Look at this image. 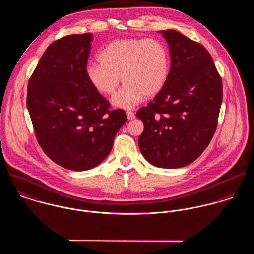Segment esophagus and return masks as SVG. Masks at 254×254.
Wrapping results in <instances>:
<instances>
[{
	"label": "esophagus",
	"mask_w": 254,
	"mask_h": 254,
	"mask_svg": "<svg viewBox=\"0 0 254 254\" xmlns=\"http://www.w3.org/2000/svg\"><path fill=\"white\" fill-rule=\"evenodd\" d=\"M126 115H127L128 120H132V119L135 118V113H134L133 111H131V110H128V111L126 112Z\"/></svg>",
	"instance_id": "1"
}]
</instances>
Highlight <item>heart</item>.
<instances>
[{"label": "heart", "instance_id": "b5f03b06", "mask_svg": "<svg viewBox=\"0 0 254 254\" xmlns=\"http://www.w3.org/2000/svg\"><path fill=\"white\" fill-rule=\"evenodd\" d=\"M100 64H91L86 76L100 94L112 95L120 83V91L111 99L118 109H133L145 96L153 97L165 86L170 72V55L166 46L154 38H124L109 43L99 54Z\"/></svg>", "mask_w": 254, "mask_h": 254}]
</instances>
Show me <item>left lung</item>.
<instances>
[{
  "mask_svg": "<svg viewBox=\"0 0 254 254\" xmlns=\"http://www.w3.org/2000/svg\"><path fill=\"white\" fill-rule=\"evenodd\" d=\"M169 46L171 67L163 89L137 112L144 122L139 147L160 168L193 162L209 145L222 104V80L210 54L175 30L159 31Z\"/></svg>",
  "mask_w": 254,
  "mask_h": 254,
  "instance_id": "8db88e82",
  "label": "left lung"
}]
</instances>
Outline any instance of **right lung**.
Wrapping results in <instances>:
<instances>
[{"mask_svg":"<svg viewBox=\"0 0 254 254\" xmlns=\"http://www.w3.org/2000/svg\"><path fill=\"white\" fill-rule=\"evenodd\" d=\"M93 36L76 34L53 42L28 82L27 109L37 141L60 166L85 171L110 152L127 116L89 83L87 62Z\"/></svg>","mask_w":254,"mask_h":254,"instance_id":"right-lung-1","label":"right lung"}]
</instances>
